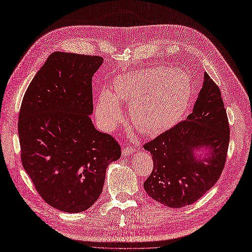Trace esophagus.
<instances>
[{"label":"esophagus","instance_id":"esophagus-1","mask_svg":"<svg viewBox=\"0 0 252 252\" xmlns=\"http://www.w3.org/2000/svg\"><path fill=\"white\" fill-rule=\"evenodd\" d=\"M135 152H136V150H134V148L129 147V146H126V147H125L124 150H123V156L124 157H128V156L133 155Z\"/></svg>","mask_w":252,"mask_h":252}]
</instances>
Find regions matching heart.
Here are the masks:
<instances>
[{"label": "heart", "instance_id": "b5f03b06", "mask_svg": "<svg viewBox=\"0 0 252 252\" xmlns=\"http://www.w3.org/2000/svg\"><path fill=\"white\" fill-rule=\"evenodd\" d=\"M114 93L102 89L96 99L95 113L105 128L123 118L120 102L131 104L134 126L146 135H158L175 126L188 109L192 81L187 72L167 66L137 69L118 77Z\"/></svg>", "mask_w": 252, "mask_h": 252}]
</instances>
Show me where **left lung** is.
Here are the masks:
<instances>
[{"label":"left lung","instance_id":"left-lung-1","mask_svg":"<svg viewBox=\"0 0 252 252\" xmlns=\"http://www.w3.org/2000/svg\"><path fill=\"white\" fill-rule=\"evenodd\" d=\"M228 143V119L220 89L204 72L187 119L144 144L154 160L145 192L168 208L192 204L220 178Z\"/></svg>","mask_w":252,"mask_h":252}]
</instances>
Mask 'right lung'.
<instances>
[{
	"instance_id": "1",
	"label": "right lung",
	"mask_w": 252,
	"mask_h": 252,
	"mask_svg": "<svg viewBox=\"0 0 252 252\" xmlns=\"http://www.w3.org/2000/svg\"><path fill=\"white\" fill-rule=\"evenodd\" d=\"M99 56L55 52L28 87L18 115L22 163L42 199L80 213L102 191L107 167L120 146L94 127L92 77Z\"/></svg>"
}]
</instances>
